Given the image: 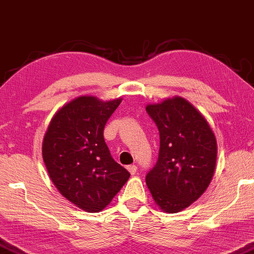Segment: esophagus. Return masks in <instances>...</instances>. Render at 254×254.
Masks as SVG:
<instances>
[{"label":"esophagus","instance_id":"1","mask_svg":"<svg viewBox=\"0 0 254 254\" xmlns=\"http://www.w3.org/2000/svg\"><path fill=\"white\" fill-rule=\"evenodd\" d=\"M127 170L129 171V173L131 175H134L135 173H136V171H137V167L135 166V165H129V166H127Z\"/></svg>","mask_w":254,"mask_h":254}]
</instances>
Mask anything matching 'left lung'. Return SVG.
I'll return each instance as SVG.
<instances>
[{
  "instance_id": "1",
  "label": "left lung",
  "mask_w": 254,
  "mask_h": 254,
  "mask_svg": "<svg viewBox=\"0 0 254 254\" xmlns=\"http://www.w3.org/2000/svg\"><path fill=\"white\" fill-rule=\"evenodd\" d=\"M160 137L157 164L145 176L156 204L165 212L190 206L207 189L214 174L218 146L200 112L182 97L146 105Z\"/></svg>"
}]
</instances>
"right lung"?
Returning a JSON list of instances; mask_svg holds the SVG:
<instances>
[{"label":"right lung","mask_w":254,"mask_h":254,"mask_svg":"<svg viewBox=\"0 0 254 254\" xmlns=\"http://www.w3.org/2000/svg\"><path fill=\"white\" fill-rule=\"evenodd\" d=\"M121 101L75 98L54 116L43 137L42 157L51 181L66 199L87 212L108 206L130 176L113 159L103 136Z\"/></svg>","instance_id":"right-lung-1"}]
</instances>
